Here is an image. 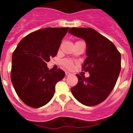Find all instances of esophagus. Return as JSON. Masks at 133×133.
I'll return each instance as SVG.
<instances>
[{
    "instance_id": "obj_1",
    "label": "esophagus",
    "mask_w": 133,
    "mask_h": 133,
    "mask_svg": "<svg viewBox=\"0 0 133 133\" xmlns=\"http://www.w3.org/2000/svg\"><path fill=\"white\" fill-rule=\"evenodd\" d=\"M65 75H66V76H69V75H71V73H70V72H68V71H66Z\"/></svg>"
}]
</instances>
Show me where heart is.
Segmentation results:
<instances>
[{"mask_svg": "<svg viewBox=\"0 0 133 133\" xmlns=\"http://www.w3.org/2000/svg\"><path fill=\"white\" fill-rule=\"evenodd\" d=\"M63 64L67 69H71L72 67V62L70 60L66 59L63 61Z\"/></svg>", "mask_w": 133, "mask_h": 133, "instance_id": "obj_1", "label": "heart"}]
</instances>
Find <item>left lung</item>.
Instances as JSON below:
<instances>
[{"instance_id": "1", "label": "left lung", "mask_w": 133, "mask_h": 133, "mask_svg": "<svg viewBox=\"0 0 133 133\" xmlns=\"http://www.w3.org/2000/svg\"><path fill=\"white\" fill-rule=\"evenodd\" d=\"M69 32L87 44L83 68L90 77L77 75L78 82L71 90L76 99L86 106L103 102L115 87L121 72V56L115 44L91 28H72Z\"/></svg>"}]
</instances>
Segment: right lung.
Returning a JSON list of instances; mask_svg holds the SVG:
<instances>
[{"instance_id":"right-lung-1","label":"right lung","mask_w":133,"mask_h":133,"mask_svg":"<svg viewBox=\"0 0 133 133\" xmlns=\"http://www.w3.org/2000/svg\"><path fill=\"white\" fill-rule=\"evenodd\" d=\"M69 28H45L20 41L12 56L10 78L16 94L26 105L39 108L53 97L55 84L65 73L52 71L46 63L56 55Z\"/></svg>"}]
</instances>
